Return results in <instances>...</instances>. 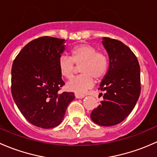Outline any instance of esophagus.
<instances>
[{"instance_id": "34e87169", "label": "esophagus", "mask_w": 157, "mask_h": 157, "mask_svg": "<svg viewBox=\"0 0 157 157\" xmlns=\"http://www.w3.org/2000/svg\"><path fill=\"white\" fill-rule=\"evenodd\" d=\"M75 98H78V99H80V98H83L85 97V95H82V94H75Z\"/></svg>"}]
</instances>
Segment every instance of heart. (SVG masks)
<instances>
[{
	"instance_id": "1",
	"label": "heart",
	"mask_w": 157,
	"mask_h": 157,
	"mask_svg": "<svg viewBox=\"0 0 157 157\" xmlns=\"http://www.w3.org/2000/svg\"><path fill=\"white\" fill-rule=\"evenodd\" d=\"M108 57L102 51L88 44H81L73 48L69 56H61L58 61L59 72L67 78H72L75 72V64L80 67L82 75L75 77L67 83L68 90L83 94L94 85V79L100 81L108 69Z\"/></svg>"
}]
</instances>
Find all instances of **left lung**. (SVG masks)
I'll return each mask as SVG.
<instances>
[{
  "label": "left lung",
  "instance_id": "obj_1",
  "mask_svg": "<svg viewBox=\"0 0 157 157\" xmlns=\"http://www.w3.org/2000/svg\"><path fill=\"white\" fill-rule=\"evenodd\" d=\"M102 43L109 56V69L99 88L105 91L103 100L90 119L99 125L112 126L122 122L136 105L140 94V66L135 54L120 41L104 37Z\"/></svg>",
  "mask_w": 157,
  "mask_h": 157
}]
</instances>
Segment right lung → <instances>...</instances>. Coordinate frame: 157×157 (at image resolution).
<instances>
[{
    "instance_id": "obj_1",
    "label": "right lung",
    "mask_w": 157,
    "mask_h": 157,
    "mask_svg": "<svg viewBox=\"0 0 157 157\" xmlns=\"http://www.w3.org/2000/svg\"><path fill=\"white\" fill-rule=\"evenodd\" d=\"M65 40L44 36L27 44L14 59L11 92L21 113L32 125L54 128L62 122L73 92L59 91L65 85L58 61Z\"/></svg>"
}]
</instances>
